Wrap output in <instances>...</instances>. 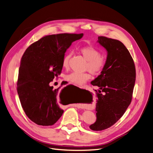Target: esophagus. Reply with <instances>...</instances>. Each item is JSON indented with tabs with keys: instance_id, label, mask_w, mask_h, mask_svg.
Returning a JSON list of instances; mask_svg holds the SVG:
<instances>
[{
	"instance_id": "1",
	"label": "esophagus",
	"mask_w": 153,
	"mask_h": 153,
	"mask_svg": "<svg viewBox=\"0 0 153 153\" xmlns=\"http://www.w3.org/2000/svg\"><path fill=\"white\" fill-rule=\"evenodd\" d=\"M80 88H83V89H88L89 88V86H87V85H85V86H81ZM74 106H75V107H78V105L77 106V105H74Z\"/></svg>"
}]
</instances>
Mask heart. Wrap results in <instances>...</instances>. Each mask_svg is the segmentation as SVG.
I'll use <instances>...</instances> for the list:
<instances>
[{"label":"heart","instance_id":"1","mask_svg":"<svg viewBox=\"0 0 153 153\" xmlns=\"http://www.w3.org/2000/svg\"><path fill=\"white\" fill-rule=\"evenodd\" d=\"M80 51L85 59L88 61L86 68L90 70L93 74L97 75L100 74L105 67L106 63L105 57L103 55H100V51L92 46L83 47L81 49ZM71 56V53H67L63 59L62 65L65 68L69 66V60ZM89 78L90 74L88 72L78 73L73 71L67 75L65 78L72 83L82 85Z\"/></svg>","mask_w":153,"mask_h":153}]
</instances>
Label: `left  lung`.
<instances>
[{"label":"left lung","instance_id":"1","mask_svg":"<svg viewBox=\"0 0 153 153\" xmlns=\"http://www.w3.org/2000/svg\"><path fill=\"white\" fill-rule=\"evenodd\" d=\"M97 42L106 50L107 54L101 74L91 82L100 89L96 94V120L89 128L101 131L115 123L128 108L131 101L136 71L130 53L122 42L99 36Z\"/></svg>","mask_w":153,"mask_h":153}]
</instances>
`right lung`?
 Masks as SVG:
<instances>
[{
  "label": "right lung",
  "instance_id": "obj_1",
  "mask_svg": "<svg viewBox=\"0 0 153 153\" xmlns=\"http://www.w3.org/2000/svg\"><path fill=\"white\" fill-rule=\"evenodd\" d=\"M83 36V34L68 33L46 36L23 53L17 92L26 115L37 125H52L64 113L58 104L64 89H53L49 83L60 75L63 59L71 43Z\"/></svg>",
  "mask_w": 153,
  "mask_h": 153
}]
</instances>
